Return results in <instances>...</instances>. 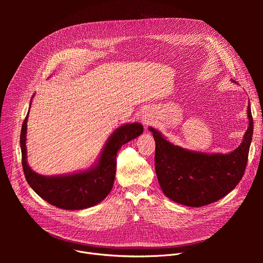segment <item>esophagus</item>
I'll use <instances>...</instances> for the list:
<instances>
[{"instance_id": "obj_1", "label": "esophagus", "mask_w": 263, "mask_h": 263, "mask_svg": "<svg viewBox=\"0 0 263 263\" xmlns=\"http://www.w3.org/2000/svg\"><path fill=\"white\" fill-rule=\"evenodd\" d=\"M141 122H142V124L144 125V126H147V125H149L152 123V118L149 117L148 115H142V117H141Z\"/></svg>"}]
</instances>
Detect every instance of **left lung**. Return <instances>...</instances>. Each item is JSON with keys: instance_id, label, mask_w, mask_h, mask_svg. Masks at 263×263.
Listing matches in <instances>:
<instances>
[{"instance_id": "8db88e82", "label": "left lung", "mask_w": 263, "mask_h": 263, "mask_svg": "<svg viewBox=\"0 0 263 263\" xmlns=\"http://www.w3.org/2000/svg\"><path fill=\"white\" fill-rule=\"evenodd\" d=\"M248 119L249 127L242 142L229 154H207L183 148L149 127L156 143L155 171L163 194L176 203L201 207L232 192L245 174L253 136L250 102Z\"/></svg>"}]
</instances>
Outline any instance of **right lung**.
<instances>
[{
    "label": "right lung",
    "instance_id": "obj_1",
    "mask_svg": "<svg viewBox=\"0 0 263 263\" xmlns=\"http://www.w3.org/2000/svg\"><path fill=\"white\" fill-rule=\"evenodd\" d=\"M28 116L29 112L21 131L22 164L26 180L31 189L42 199L65 210L85 209L103 201L114 186L118 151L123 144L138 137L143 132V127L139 123L123 125L110 135L98 162L90 168L70 175L48 177L33 172L27 162Z\"/></svg>",
    "mask_w": 263,
    "mask_h": 263
}]
</instances>
